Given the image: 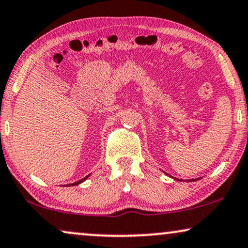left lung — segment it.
<instances>
[{
    "instance_id": "obj_1",
    "label": "left lung",
    "mask_w": 248,
    "mask_h": 248,
    "mask_svg": "<svg viewBox=\"0 0 248 248\" xmlns=\"http://www.w3.org/2000/svg\"><path fill=\"white\" fill-rule=\"evenodd\" d=\"M166 174H167V173H166ZM168 176L171 177V178H173L174 180H179V181H180V179H177V178H174V177H172V176H170V174H168ZM199 179H200V178H197V179H190V180H188V181H195V180H199Z\"/></svg>"
}]
</instances>
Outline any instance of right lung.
I'll return each instance as SVG.
<instances>
[{"label": "right lung", "instance_id": "obj_1", "mask_svg": "<svg viewBox=\"0 0 248 248\" xmlns=\"http://www.w3.org/2000/svg\"><path fill=\"white\" fill-rule=\"evenodd\" d=\"M90 177V174H88V176H86L85 178H82V179H80V180H78V181H76V183H74V184H69V185H67V186H77V185H79V184H81L82 181H85L86 179H87V178ZM65 186V185H64Z\"/></svg>", "mask_w": 248, "mask_h": 248}]
</instances>
